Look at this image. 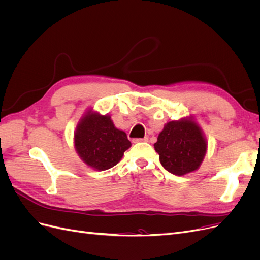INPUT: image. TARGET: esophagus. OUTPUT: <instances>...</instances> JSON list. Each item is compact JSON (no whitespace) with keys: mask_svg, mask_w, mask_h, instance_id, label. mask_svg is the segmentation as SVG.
I'll return each instance as SVG.
<instances>
[{"mask_svg":"<svg viewBox=\"0 0 260 260\" xmlns=\"http://www.w3.org/2000/svg\"><path fill=\"white\" fill-rule=\"evenodd\" d=\"M148 138H144V139H135L133 140V142L135 143H140V142H147Z\"/></svg>","mask_w":260,"mask_h":260,"instance_id":"esophagus-1","label":"esophagus"}]
</instances>
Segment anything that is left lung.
<instances>
[{
    "label": "left lung",
    "mask_w": 260,
    "mask_h": 260,
    "mask_svg": "<svg viewBox=\"0 0 260 260\" xmlns=\"http://www.w3.org/2000/svg\"><path fill=\"white\" fill-rule=\"evenodd\" d=\"M162 167L176 176L196 171L207 152V140L194 117L169 121L154 144Z\"/></svg>",
    "instance_id": "1"
}]
</instances>
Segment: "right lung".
<instances>
[{
	"label": "right lung",
	"mask_w": 260,
	"mask_h": 260,
	"mask_svg": "<svg viewBox=\"0 0 260 260\" xmlns=\"http://www.w3.org/2000/svg\"><path fill=\"white\" fill-rule=\"evenodd\" d=\"M74 144L80 159L98 171L114 167L131 146L125 132L115 127L111 116L101 115L92 108L78 122Z\"/></svg>",
	"instance_id": "add662e5"
}]
</instances>
